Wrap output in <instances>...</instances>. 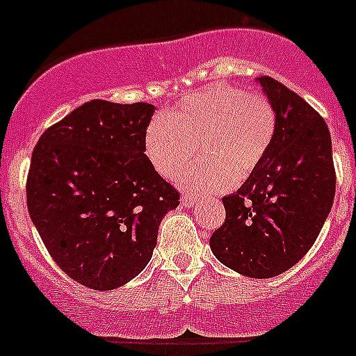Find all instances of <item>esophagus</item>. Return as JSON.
Listing matches in <instances>:
<instances>
[{
	"instance_id": "obj_1",
	"label": "esophagus",
	"mask_w": 356,
	"mask_h": 356,
	"mask_svg": "<svg viewBox=\"0 0 356 356\" xmlns=\"http://www.w3.org/2000/svg\"><path fill=\"white\" fill-rule=\"evenodd\" d=\"M197 201H200V197L197 196H191V194H184V196H181V205L185 207H193L194 203H197Z\"/></svg>"
}]
</instances>
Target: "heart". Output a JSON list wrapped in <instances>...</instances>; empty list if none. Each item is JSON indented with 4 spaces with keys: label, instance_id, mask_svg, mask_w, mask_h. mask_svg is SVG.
<instances>
[{
    "label": "heart",
    "instance_id": "obj_1",
    "mask_svg": "<svg viewBox=\"0 0 356 356\" xmlns=\"http://www.w3.org/2000/svg\"><path fill=\"white\" fill-rule=\"evenodd\" d=\"M276 131L278 114L269 97L217 83L153 119L144 135V149L160 175L176 178L200 147L205 159L181 176V184L216 193L234 180H246L260 168Z\"/></svg>",
    "mask_w": 356,
    "mask_h": 356
}]
</instances>
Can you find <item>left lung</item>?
Segmentation results:
<instances>
[{
  "mask_svg": "<svg viewBox=\"0 0 356 356\" xmlns=\"http://www.w3.org/2000/svg\"><path fill=\"white\" fill-rule=\"evenodd\" d=\"M278 114V131L260 168L222 197L226 219L210 237L216 259L250 278H273L303 259L335 196L332 137L303 97L260 76Z\"/></svg>",
  "mask_w": 356,
  "mask_h": 356,
  "instance_id": "8db88e82",
  "label": "left lung"
}]
</instances>
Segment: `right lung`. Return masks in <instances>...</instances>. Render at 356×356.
I'll use <instances>...</instances> for the list:
<instances>
[{"instance_id": "right-lung-1", "label": "right lung", "mask_w": 356, "mask_h": 356, "mask_svg": "<svg viewBox=\"0 0 356 356\" xmlns=\"http://www.w3.org/2000/svg\"><path fill=\"white\" fill-rule=\"evenodd\" d=\"M155 106L92 99L40 135L26 203L62 271L94 291H114L153 257L163 216L180 194L144 155Z\"/></svg>"}]
</instances>
